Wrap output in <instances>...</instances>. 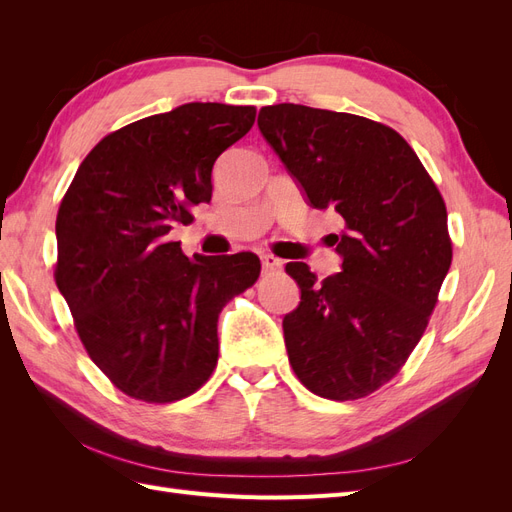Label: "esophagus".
I'll list each match as a JSON object with an SVG mask.
<instances>
[{
	"instance_id": "1",
	"label": "esophagus",
	"mask_w": 512,
	"mask_h": 512,
	"mask_svg": "<svg viewBox=\"0 0 512 512\" xmlns=\"http://www.w3.org/2000/svg\"><path fill=\"white\" fill-rule=\"evenodd\" d=\"M260 260H262V273H271V271H277V269L282 267L280 258H275V256H271V254L260 256Z\"/></svg>"
}]
</instances>
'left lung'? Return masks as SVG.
<instances>
[{
    "mask_svg": "<svg viewBox=\"0 0 512 512\" xmlns=\"http://www.w3.org/2000/svg\"><path fill=\"white\" fill-rule=\"evenodd\" d=\"M258 128L314 209H333L342 271L322 282L305 262L284 316L288 361L309 391L359 399L389 382L421 339L451 267L444 200L389 126L303 104L260 108Z\"/></svg>",
    "mask_w": 512,
    "mask_h": 512,
    "instance_id": "left-lung-1",
    "label": "left lung"
}]
</instances>
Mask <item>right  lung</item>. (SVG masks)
<instances>
[{
    "instance_id": "obj_1",
    "label": "right lung",
    "mask_w": 512,
    "mask_h": 512,
    "mask_svg": "<svg viewBox=\"0 0 512 512\" xmlns=\"http://www.w3.org/2000/svg\"><path fill=\"white\" fill-rule=\"evenodd\" d=\"M254 106L190 102L104 136L61 200L55 282L81 342L119 391L149 404L192 395L218 363V316L260 275L252 252L188 258L175 226L209 203L220 153Z\"/></svg>"
}]
</instances>
